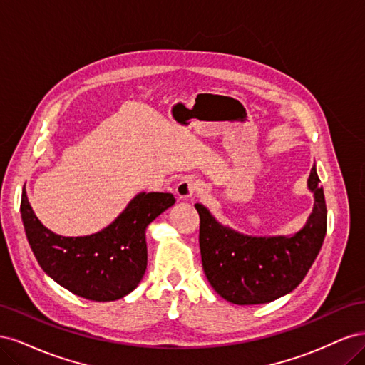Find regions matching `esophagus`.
I'll use <instances>...</instances> for the list:
<instances>
[{
    "instance_id": "1",
    "label": "esophagus",
    "mask_w": 365,
    "mask_h": 365,
    "mask_svg": "<svg viewBox=\"0 0 365 365\" xmlns=\"http://www.w3.org/2000/svg\"><path fill=\"white\" fill-rule=\"evenodd\" d=\"M200 181L192 178V176H187V178H182L178 184L175 185V190H176V195H178L180 197H182V200H190V197H193L197 192H200Z\"/></svg>"
}]
</instances>
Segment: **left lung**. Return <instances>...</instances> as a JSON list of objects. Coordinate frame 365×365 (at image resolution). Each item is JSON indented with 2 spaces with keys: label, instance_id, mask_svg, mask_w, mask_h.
Returning a JSON list of instances; mask_svg holds the SVG:
<instances>
[{
  "label": "left lung",
  "instance_id": "1",
  "mask_svg": "<svg viewBox=\"0 0 365 365\" xmlns=\"http://www.w3.org/2000/svg\"><path fill=\"white\" fill-rule=\"evenodd\" d=\"M315 195L314 212L294 236L251 237L219 225L201 204L200 247L202 268L213 289L235 304H262L289 294L303 282L322 250L327 208L315 168L307 181Z\"/></svg>",
  "mask_w": 365,
  "mask_h": 365
}]
</instances>
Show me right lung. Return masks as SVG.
I'll use <instances>...</instances> for the list:
<instances>
[{
    "mask_svg": "<svg viewBox=\"0 0 365 365\" xmlns=\"http://www.w3.org/2000/svg\"><path fill=\"white\" fill-rule=\"evenodd\" d=\"M173 204L172 193H140L111 225L85 237L51 233L33 213L26 190L21 215L31 251L54 282L88 300L113 302L138 286L148 267L146 227Z\"/></svg>",
    "mask_w": 365,
    "mask_h": 365,
    "instance_id": "add662e5",
    "label": "right lung"
}]
</instances>
